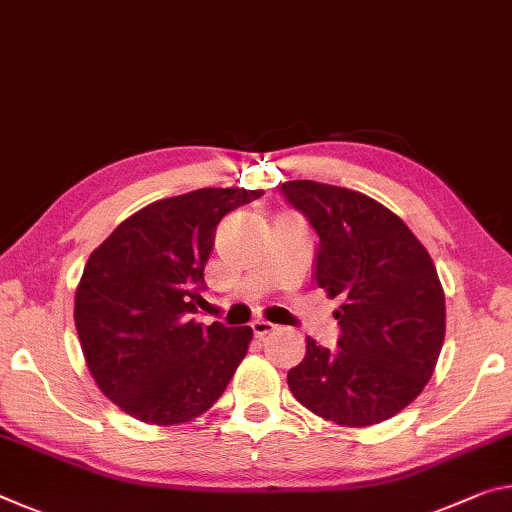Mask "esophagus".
Returning a JSON list of instances; mask_svg holds the SVG:
<instances>
[{"mask_svg":"<svg viewBox=\"0 0 512 512\" xmlns=\"http://www.w3.org/2000/svg\"><path fill=\"white\" fill-rule=\"evenodd\" d=\"M250 328H253V335L259 337V339H264L266 335H271V332L275 330L273 323H269V321H259V319L250 323Z\"/></svg>","mask_w":512,"mask_h":512,"instance_id":"esophagus-1","label":"esophagus"}]
</instances>
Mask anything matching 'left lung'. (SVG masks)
<instances>
[{
    "label": "left lung",
    "mask_w": 512,
    "mask_h": 512,
    "mask_svg": "<svg viewBox=\"0 0 512 512\" xmlns=\"http://www.w3.org/2000/svg\"><path fill=\"white\" fill-rule=\"evenodd\" d=\"M282 196L319 237L316 285L339 296L337 351L307 337L291 394L328 421L362 428L410 405L431 380L446 307L435 264L399 216L364 193L294 180Z\"/></svg>",
    "instance_id": "left-lung-1"
}]
</instances>
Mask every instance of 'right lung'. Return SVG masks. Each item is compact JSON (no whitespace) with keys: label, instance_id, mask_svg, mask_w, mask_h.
<instances>
[{"label":"right lung","instance_id":"right-lung-1","mask_svg":"<svg viewBox=\"0 0 512 512\" xmlns=\"http://www.w3.org/2000/svg\"><path fill=\"white\" fill-rule=\"evenodd\" d=\"M262 189H198L143 207L93 250L75 296L81 351L104 396L145 424H184L221 399L250 326H202L205 264L225 214Z\"/></svg>","mask_w":512,"mask_h":512}]
</instances>
